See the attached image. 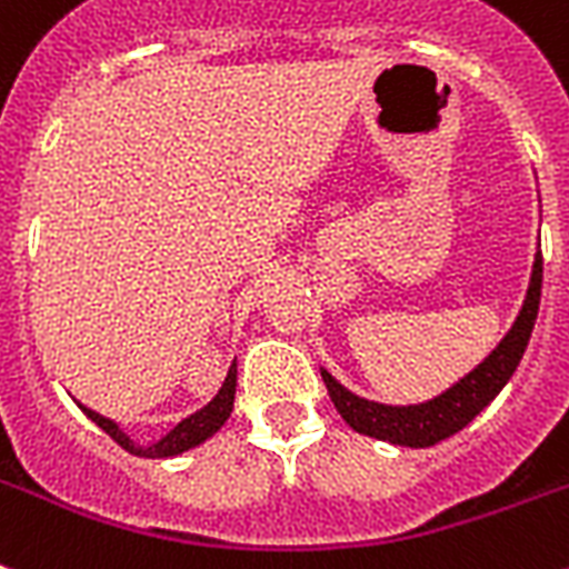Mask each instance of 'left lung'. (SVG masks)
<instances>
[{
    "label": "left lung",
    "instance_id": "obj_1",
    "mask_svg": "<svg viewBox=\"0 0 569 569\" xmlns=\"http://www.w3.org/2000/svg\"><path fill=\"white\" fill-rule=\"evenodd\" d=\"M540 283H543V257L538 251L535 253L523 307L517 312L515 325L509 327L500 345L473 371L465 373L459 382H452L450 389H445L441 395L409 406L377 403V400H368V397H359L345 389L327 368H321V380L330 391L332 406L339 409V415L350 429L397 447H415L418 450V447H432L438 441H445V438L456 436L482 412L485 406L491 403L493 397L506 389V382L517 371V365L526 353V345H529V336H532L535 318H538Z\"/></svg>",
    "mask_w": 569,
    "mask_h": 569
}]
</instances>
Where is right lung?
Returning a JSON list of instances; mask_svg holds the SVG:
<instances>
[{
	"instance_id": "add662e5",
	"label": "right lung",
	"mask_w": 569,
	"mask_h": 569,
	"mask_svg": "<svg viewBox=\"0 0 569 569\" xmlns=\"http://www.w3.org/2000/svg\"><path fill=\"white\" fill-rule=\"evenodd\" d=\"M233 400H237V359L230 362L228 377H224L221 389L216 391V397H212L210 403L201 406V409L189 415V418L178 420L160 441H151V445H137V441H131V436L119 427L117 420L92 412L84 403L78 406H81V412H84L96 427L104 429L122 450L133 452V456H140V459H172V456H180V452L204 445L207 438L216 436V432L228 423L230 412H233Z\"/></svg>"
}]
</instances>
